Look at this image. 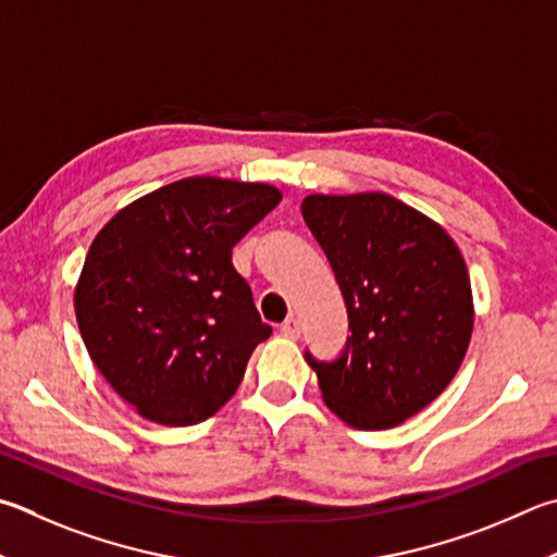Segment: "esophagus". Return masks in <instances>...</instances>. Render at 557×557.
Wrapping results in <instances>:
<instances>
[{
    "label": "esophagus",
    "instance_id": "obj_1",
    "mask_svg": "<svg viewBox=\"0 0 557 557\" xmlns=\"http://www.w3.org/2000/svg\"><path fill=\"white\" fill-rule=\"evenodd\" d=\"M282 333H285L287 338H299L301 336V323H299V319H295V317H289L285 323H282Z\"/></svg>",
    "mask_w": 557,
    "mask_h": 557
}]
</instances>
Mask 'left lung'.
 Wrapping results in <instances>:
<instances>
[{
    "label": "left lung",
    "mask_w": 557,
    "mask_h": 557,
    "mask_svg": "<svg viewBox=\"0 0 557 557\" xmlns=\"http://www.w3.org/2000/svg\"><path fill=\"white\" fill-rule=\"evenodd\" d=\"M348 311L338 360L319 362L321 397L360 431L399 426L448 387L468 352L474 305L448 231L384 191L301 199Z\"/></svg>",
    "instance_id": "obj_1"
}]
</instances>
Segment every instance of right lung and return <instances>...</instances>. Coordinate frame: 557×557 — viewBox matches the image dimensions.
I'll return each mask as SVG.
<instances>
[{
  "instance_id": "right-lung-1",
  "label": "right lung",
  "mask_w": 557,
  "mask_h": 557,
  "mask_svg": "<svg viewBox=\"0 0 557 557\" xmlns=\"http://www.w3.org/2000/svg\"><path fill=\"white\" fill-rule=\"evenodd\" d=\"M268 182L185 177L111 216L75 285L89 358L121 399L163 426H191L234 397L260 321L231 250L275 209Z\"/></svg>"
}]
</instances>
